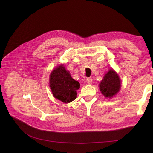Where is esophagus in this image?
Listing matches in <instances>:
<instances>
[{"instance_id":"obj_1","label":"esophagus","mask_w":153,"mask_h":153,"mask_svg":"<svg viewBox=\"0 0 153 153\" xmlns=\"http://www.w3.org/2000/svg\"><path fill=\"white\" fill-rule=\"evenodd\" d=\"M86 82L88 84H91L92 82V79L91 77H88L86 79Z\"/></svg>"}]
</instances>
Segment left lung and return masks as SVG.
Instances as JSON below:
<instances>
[{
  "label": "left lung",
  "instance_id": "8db88e82",
  "mask_svg": "<svg viewBox=\"0 0 153 153\" xmlns=\"http://www.w3.org/2000/svg\"><path fill=\"white\" fill-rule=\"evenodd\" d=\"M120 80L116 72L110 69L104 76L99 87L102 94L106 98H111L115 96L120 89Z\"/></svg>",
  "mask_w": 153,
  "mask_h": 153
}]
</instances>
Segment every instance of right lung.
<instances>
[{"label":"right lung","mask_w":153,"mask_h":153,"mask_svg":"<svg viewBox=\"0 0 153 153\" xmlns=\"http://www.w3.org/2000/svg\"><path fill=\"white\" fill-rule=\"evenodd\" d=\"M50 86L54 97L64 103H69L77 97L79 82L72 79L62 65L53 70L50 75Z\"/></svg>","instance_id":"obj_1"}]
</instances>
